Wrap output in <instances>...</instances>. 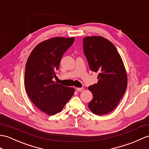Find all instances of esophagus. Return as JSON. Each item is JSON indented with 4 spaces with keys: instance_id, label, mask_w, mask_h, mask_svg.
I'll return each mask as SVG.
<instances>
[{
    "instance_id": "34e87169",
    "label": "esophagus",
    "mask_w": 149,
    "mask_h": 149,
    "mask_svg": "<svg viewBox=\"0 0 149 149\" xmlns=\"http://www.w3.org/2000/svg\"><path fill=\"white\" fill-rule=\"evenodd\" d=\"M76 90H77L78 92H82V91H83V90H84V88H76Z\"/></svg>"
}]
</instances>
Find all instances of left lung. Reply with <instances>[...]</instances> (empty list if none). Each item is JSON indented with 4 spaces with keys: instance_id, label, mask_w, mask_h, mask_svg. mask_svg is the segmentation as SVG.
Returning a JSON list of instances; mask_svg holds the SVG:
<instances>
[{
    "instance_id": "1",
    "label": "left lung",
    "mask_w": 149,
    "mask_h": 149,
    "mask_svg": "<svg viewBox=\"0 0 149 149\" xmlns=\"http://www.w3.org/2000/svg\"><path fill=\"white\" fill-rule=\"evenodd\" d=\"M83 50L90 70L98 72V81L88 87L93 99L88 107L102 116L116 107L126 90L128 77L121 56L112 43L100 36L83 38Z\"/></svg>"
}]
</instances>
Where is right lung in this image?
Listing matches in <instances>:
<instances>
[{
  "label": "right lung",
  "mask_w": 149,
  "mask_h": 149,
  "mask_svg": "<svg viewBox=\"0 0 149 149\" xmlns=\"http://www.w3.org/2000/svg\"><path fill=\"white\" fill-rule=\"evenodd\" d=\"M74 41V37L46 40L35 47L27 60L25 89L32 102L49 116L62 111L74 93L72 87L54 80L61 58Z\"/></svg>",
  "instance_id": "obj_1"
}]
</instances>
